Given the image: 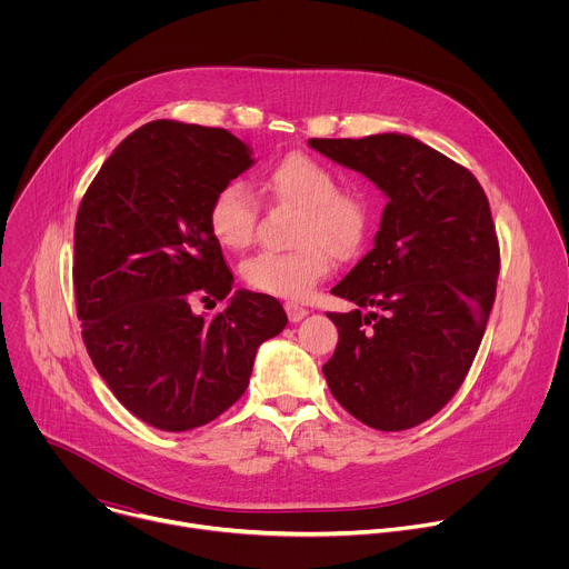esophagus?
I'll return each mask as SVG.
<instances>
[{"label": "esophagus", "instance_id": "obj_1", "mask_svg": "<svg viewBox=\"0 0 569 569\" xmlns=\"http://www.w3.org/2000/svg\"><path fill=\"white\" fill-rule=\"evenodd\" d=\"M286 312H288V319L292 321V323H297V321H301L306 315H308V310L303 308V306H299V303H295V301H288L286 303Z\"/></svg>", "mask_w": 569, "mask_h": 569}]
</instances>
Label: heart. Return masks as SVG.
<instances>
[{
    "label": "heart",
    "mask_w": 569,
    "mask_h": 569,
    "mask_svg": "<svg viewBox=\"0 0 569 569\" xmlns=\"http://www.w3.org/2000/svg\"><path fill=\"white\" fill-rule=\"evenodd\" d=\"M261 191L279 202L299 209L295 252H259L242 263L246 283L263 295L306 299L317 283L331 272L333 256L353 254L369 233L371 211L365 196L342 191L336 173L321 161L292 152L266 171ZM259 204L240 182L222 187L207 211L209 231L220 248L246 250L257 227Z\"/></svg>",
    "instance_id": "heart-1"
}]
</instances>
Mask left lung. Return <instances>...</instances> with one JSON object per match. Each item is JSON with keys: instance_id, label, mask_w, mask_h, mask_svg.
<instances>
[{"instance_id": "obj_1", "label": "left lung", "mask_w": 569, "mask_h": 569, "mask_svg": "<svg viewBox=\"0 0 569 569\" xmlns=\"http://www.w3.org/2000/svg\"><path fill=\"white\" fill-rule=\"evenodd\" d=\"M308 146L387 198L373 250L331 290L358 308L329 312L340 342L321 371L365 426L415 428L461 387L496 301L500 248L489 200L468 169L410 134Z\"/></svg>"}]
</instances>
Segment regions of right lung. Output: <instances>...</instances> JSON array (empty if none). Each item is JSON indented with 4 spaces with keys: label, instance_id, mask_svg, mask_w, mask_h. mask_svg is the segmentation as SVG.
I'll list each match as a JSON object with an SVG mask.
<instances>
[{
    "label": "right lung",
    "instance_id": "1",
    "mask_svg": "<svg viewBox=\"0 0 569 569\" xmlns=\"http://www.w3.org/2000/svg\"><path fill=\"white\" fill-rule=\"evenodd\" d=\"M254 164L222 128L159 119L128 134L80 202L73 288L88 353L126 410L143 423L200 428L246 393L259 347L288 317L261 292L236 290L209 231L213 196Z\"/></svg>",
    "mask_w": 569,
    "mask_h": 569
}]
</instances>
